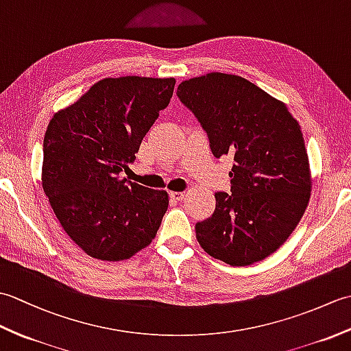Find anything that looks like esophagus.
Returning a JSON list of instances; mask_svg holds the SVG:
<instances>
[{
  "label": "esophagus",
  "instance_id": "34e87169",
  "mask_svg": "<svg viewBox=\"0 0 351 351\" xmlns=\"http://www.w3.org/2000/svg\"><path fill=\"white\" fill-rule=\"evenodd\" d=\"M169 196H170L171 200H175V202H180V200L184 199L185 193H182V191H170Z\"/></svg>",
  "mask_w": 351,
  "mask_h": 351
}]
</instances>
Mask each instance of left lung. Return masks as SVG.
Returning a JSON list of instances; mask_svg holds the SVG:
<instances>
[{
    "instance_id": "left-lung-1",
    "label": "left lung",
    "mask_w": 351,
    "mask_h": 351,
    "mask_svg": "<svg viewBox=\"0 0 351 351\" xmlns=\"http://www.w3.org/2000/svg\"><path fill=\"white\" fill-rule=\"evenodd\" d=\"M176 95L206 131L215 158H234L230 195L215 193V211L196 223L199 244L229 265L263 261L287 241L309 204L299 122L282 101L230 73L182 81Z\"/></svg>"
}]
</instances>
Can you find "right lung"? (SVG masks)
I'll list each match as a JSON object with an SVG mask.
<instances>
[{
    "mask_svg": "<svg viewBox=\"0 0 351 351\" xmlns=\"http://www.w3.org/2000/svg\"><path fill=\"white\" fill-rule=\"evenodd\" d=\"M175 78H104L52 116L42 187L64 232L88 256L128 259L152 240L169 206L164 190L122 180L170 102Z\"/></svg>",
    "mask_w": 351,
    "mask_h": 351,
    "instance_id": "add662e5",
    "label": "right lung"
}]
</instances>
